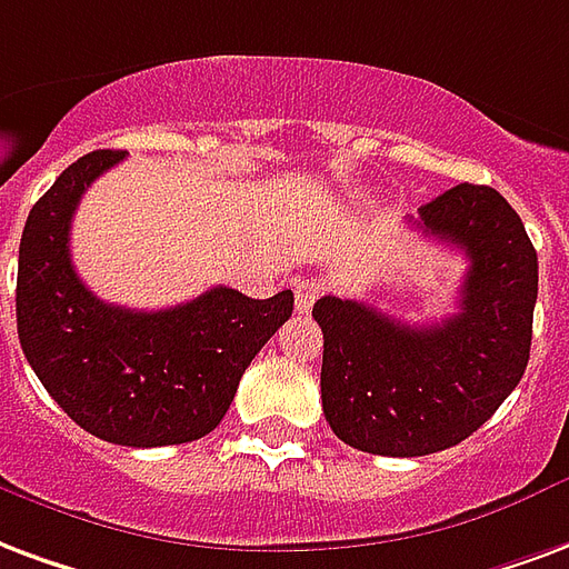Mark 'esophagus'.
<instances>
[{"label": "esophagus", "mask_w": 569, "mask_h": 569, "mask_svg": "<svg viewBox=\"0 0 569 569\" xmlns=\"http://www.w3.org/2000/svg\"><path fill=\"white\" fill-rule=\"evenodd\" d=\"M326 292V286L319 283V280H296V307L298 313H307L310 307H313V301H317L319 296Z\"/></svg>", "instance_id": "1"}]
</instances>
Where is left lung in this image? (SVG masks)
Here are the masks:
<instances>
[{
	"mask_svg": "<svg viewBox=\"0 0 569 569\" xmlns=\"http://www.w3.org/2000/svg\"><path fill=\"white\" fill-rule=\"evenodd\" d=\"M407 222L470 262L456 317L403 326L352 298L313 305L328 425L389 458L449 449L495 416L528 368L537 305V250L498 189L458 183Z\"/></svg>",
	"mask_w": 569,
	"mask_h": 569,
	"instance_id": "8db88e82",
	"label": "left lung"
}]
</instances>
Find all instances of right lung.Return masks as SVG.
Returning a JSON list of instances; mask_svg holds the SVG:
<instances>
[{"mask_svg":"<svg viewBox=\"0 0 569 569\" xmlns=\"http://www.w3.org/2000/svg\"><path fill=\"white\" fill-rule=\"evenodd\" d=\"M92 150L32 204L17 259V335L53 401L99 440L174 446L210 435L243 370L292 317V289L247 298L217 286L168 310L104 305L69 252L71 217L92 180L123 159Z\"/></svg>","mask_w":569,"mask_h":569,"instance_id":"obj_1","label":"right lung"}]
</instances>
